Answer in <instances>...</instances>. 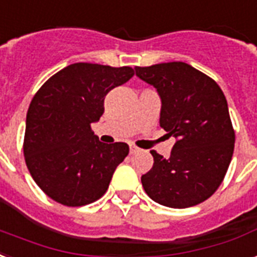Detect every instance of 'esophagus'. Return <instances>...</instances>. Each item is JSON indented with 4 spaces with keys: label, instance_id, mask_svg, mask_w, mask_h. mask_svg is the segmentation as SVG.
I'll list each match as a JSON object with an SVG mask.
<instances>
[{
    "label": "esophagus",
    "instance_id": "esophagus-1",
    "mask_svg": "<svg viewBox=\"0 0 257 257\" xmlns=\"http://www.w3.org/2000/svg\"><path fill=\"white\" fill-rule=\"evenodd\" d=\"M128 146H130V153L131 154H134L137 151H139V147H137L134 143H128Z\"/></svg>",
    "mask_w": 257,
    "mask_h": 257
}]
</instances>
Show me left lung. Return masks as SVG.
<instances>
[{"label":"left lung","mask_w":257,"mask_h":257,"mask_svg":"<svg viewBox=\"0 0 257 257\" xmlns=\"http://www.w3.org/2000/svg\"><path fill=\"white\" fill-rule=\"evenodd\" d=\"M162 100L160 124L174 137L170 158L151 150L153 168L143 174L151 200L169 208H189L208 200L221 185L234 149L228 103L216 81L182 61L135 67Z\"/></svg>","instance_id":"1"}]
</instances>
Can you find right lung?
<instances>
[{"instance_id":"1","label":"right lung","mask_w":257,"mask_h":257,"mask_svg":"<svg viewBox=\"0 0 257 257\" xmlns=\"http://www.w3.org/2000/svg\"><path fill=\"white\" fill-rule=\"evenodd\" d=\"M134 76L131 67L75 63L44 83L27 114L24 157L32 178L65 206L99 200L128 145L99 141L91 124L104 112L111 89Z\"/></svg>"}]
</instances>
